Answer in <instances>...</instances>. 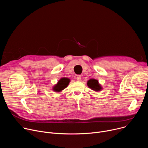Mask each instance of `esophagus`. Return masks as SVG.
<instances>
[{"mask_svg":"<svg viewBox=\"0 0 148 148\" xmlns=\"http://www.w3.org/2000/svg\"><path fill=\"white\" fill-rule=\"evenodd\" d=\"M76 78L78 81H80L81 79V76L80 75H77V77H76Z\"/></svg>","mask_w":148,"mask_h":148,"instance_id":"34e87169","label":"esophagus"}]
</instances>
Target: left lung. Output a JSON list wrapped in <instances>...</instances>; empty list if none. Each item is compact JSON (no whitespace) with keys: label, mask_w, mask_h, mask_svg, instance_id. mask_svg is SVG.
Returning <instances> with one entry per match:
<instances>
[{"label":"left lung","mask_w":148,"mask_h":148,"mask_svg":"<svg viewBox=\"0 0 148 148\" xmlns=\"http://www.w3.org/2000/svg\"><path fill=\"white\" fill-rule=\"evenodd\" d=\"M88 86L92 90L97 91H99L101 90V87L98 84V81L94 79H91L87 82Z\"/></svg>","instance_id":"1"}]
</instances>
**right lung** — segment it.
Segmentation results:
<instances>
[{
	"instance_id": "add662e5",
	"label": "right lung",
	"mask_w": 148,
	"mask_h": 148,
	"mask_svg": "<svg viewBox=\"0 0 148 148\" xmlns=\"http://www.w3.org/2000/svg\"><path fill=\"white\" fill-rule=\"evenodd\" d=\"M69 83V79L66 78H61L57 83V85L54 87V90L57 92H60L67 87Z\"/></svg>"
}]
</instances>
